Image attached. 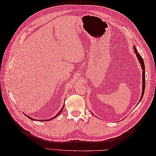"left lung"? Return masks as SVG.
Segmentation results:
<instances>
[{
    "instance_id": "left-lung-1",
    "label": "left lung",
    "mask_w": 156,
    "mask_h": 156,
    "mask_svg": "<svg viewBox=\"0 0 156 156\" xmlns=\"http://www.w3.org/2000/svg\"><path fill=\"white\" fill-rule=\"evenodd\" d=\"M134 48V50H135V53L136 54L137 57L139 59V61H140L141 66V68L142 69H143V74H142V76H143V78H142V80H143V91H142V95L141 97V99L140 102L141 101L142 98L144 97V92H145V65H144V59L142 58V57L141 56V55L139 54V52L137 51V49L135 48V47L133 48ZM140 102H139V103H140Z\"/></svg>"
}]
</instances>
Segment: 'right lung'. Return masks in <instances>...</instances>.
I'll return each instance as SVG.
<instances>
[{
  "label": "right lung",
  "instance_id": "obj_1",
  "mask_svg": "<svg viewBox=\"0 0 156 156\" xmlns=\"http://www.w3.org/2000/svg\"><path fill=\"white\" fill-rule=\"evenodd\" d=\"M63 108H64V107H63ZM62 109H61V110L59 111V112H58V113L57 115H56L55 116H54V117H53V118H51V119H54V118H55L56 117H57V116H58V115H59V114H60V113H61V112H62ZM26 116H27V115H26ZM27 117L28 118H29V119H32V120H34V119H32V118H31L30 117H28V116H27ZM50 119H49V120H50ZM40 121H41V120H40ZM45 121H47V120H45Z\"/></svg>",
  "mask_w": 156,
  "mask_h": 156
}]
</instances>
